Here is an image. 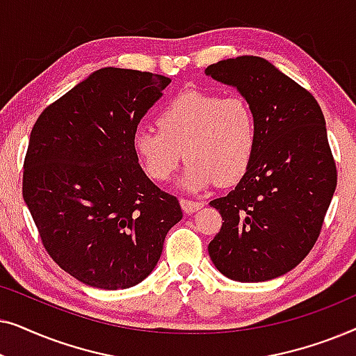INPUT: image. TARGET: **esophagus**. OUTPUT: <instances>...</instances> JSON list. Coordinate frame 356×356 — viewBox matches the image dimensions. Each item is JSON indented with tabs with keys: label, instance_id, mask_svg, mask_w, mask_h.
<instances>
[{
	"label": "esophagus",
	"instance_id": "1",
	"mask_svg": "<svg viewBox=\"0 0 356 356\" xmlns=\"http://www.w3.org/2000/svg\"><path fill=\"white\" fill-rule=\"evenodd\" d=\"M179 206H181L183 212L186 213H194L196 211H199L204 206V202H199V201H191V199H184L181 197L179 199Z\"/></svg>",
	"mask_w": 356,
	"mask_h": 356
}]
</instances>
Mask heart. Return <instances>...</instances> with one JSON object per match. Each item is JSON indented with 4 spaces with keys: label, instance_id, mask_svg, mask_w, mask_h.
<instances>
[{
    "label": "heart",
    "instance_id": "b5f03b06",
    "mask_svg": "<svg viewBox=\"0 0 356 356\" xmlns=\"http://www.w3.org/2000/svg\"><path fill=\"white\" fill-rule=\"evenodd\" d=\"M157 126L136 131L134 152L160 183L172 178L184 154L188 165L179 184L188 191L235 183L254 154L256 118L240 95L183 92L163 106Z\"/></svg>",
    "mask_w": 356,
    "mask_h": 356
}]
</instances>
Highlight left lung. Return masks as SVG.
Returning a JSON list of instances; mask_svg holds the SVG:
<instances>
[{
    "mask_svg": "<svg viewBox=\"0 0 356 356\" xmlns=\"http://www.w3.org/2000/svg\"><path fill=\"white\" fill-rule=\"evenodd\" d=\"M206 74L235 87L256 118L250 167L235 189L211 201L223 222L209 256L232 280H272L308 256L337 186L324 115L308 90L264 58H230Z\"/></svg>",
    "mask_w": 356,
    "mask_h": 356,
    "instance_id": "left-lung-1",
    "label": "left lung"
}]
</instances>
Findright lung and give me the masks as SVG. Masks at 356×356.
Segmentation results:
<instances>
[{
    "label": "right lung",
    "mask_w": 356,
    "mask_h": 356,
    "mask_svg": "<svg viewBox=\"0 0 356 356\" xmlns=\"http://www.w3.org/2000/svg\"><path fill=\"white\" fill-rule=\"evenodd\" d=\"M168 77L102 67L38 116L22 196L51 259L82 284L129 289L157 266L178 199L140 168L133 138Z\"/></svg>",
    "instance_id": "add662e5"
}]
</instances>
